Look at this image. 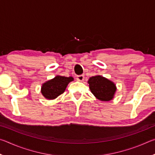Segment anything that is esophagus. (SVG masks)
Returning <instances> with one entry per match:
<instances>
[{
	"mask_svg": "<svg viewBox=\"0 0 155 155\" xmlns=\"http://www.w3.org/2000/svg\"><path fill=\"white\" fill-rule=\"evenodd\" d=\"M77 78L78 81H81V82H82L83 81H84V78H85V77H84V75H78V76H77Z\"/></svg>",
	"mask_w": 155,
	"mask_h": 155,
	"instance_id": "esophagus-1",
	"label": "esophagus"
}]
</instances>
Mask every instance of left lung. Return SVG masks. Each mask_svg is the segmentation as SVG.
<instances>
[{
	"label": "left lung",
	"mask_w": 155,
	"mask_h": 155,
	"mask_svg": "<svg viewBox=\"0 0 155 155\" xmlns=\"http://www.w3.org/2000/svg\"><path fill=\"white\" fill-rule=\"evenodd\" d=\"M89 86L94 96L101 101H109L114 98L116 91L115 83L101 75L94 76L88 80Z\"/></svg>",
	"instance_id": "1"
}]
</instances>
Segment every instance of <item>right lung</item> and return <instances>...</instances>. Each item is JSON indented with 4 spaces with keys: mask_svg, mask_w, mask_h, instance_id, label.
<instances>
[{
    "mask_svg": "<svg viewBox=\"0 0 155 155\" xmlns=\"http://www.w3.org/2000/svg\"><path fill=\"white\" fill-rule=\"evenodd\" d=\"M73 80L74 78L72 77H65L57 75L42 84L41 92L46 99L53 100L64 93L68 83Z\"/></svg>",
    "mask_w": 155,
    "mask_h": 155,
    "instance_id": "obj_1",
    "label": "right lung"
}]
</instances>
